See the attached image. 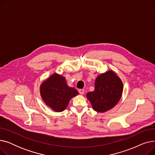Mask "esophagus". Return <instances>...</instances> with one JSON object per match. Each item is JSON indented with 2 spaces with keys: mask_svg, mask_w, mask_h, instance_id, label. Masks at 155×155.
Returning <instances> with one entry per match:
<instances>
[{
  "mask_svg": "<svg viewBox=\"0 0 155 155\" xmlns=\"http://www.w3.org/2000/svg\"><path fill=\"white\" fill-rule=\"evenodd\" d=\"M78 92H79V93L81 95H83L84 94V89H80V90H78Z\"/></svg>",
  "mask_w": 155,
  "mask_h": 155,
  "instance_id": "1",
  "label": "esophagus"
}]
</instances>
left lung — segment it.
<instances>
[{
	"label": "left lung",
	"instance_id": "obj_1",
	"mask_svg": "<svg viewBox=\"0 0 155 155\" xmlns=\"http://www.w3.org/2000/svg\"><path fill=\"white\" fill-rule=\"evenodd\" d=\"M123 85L116 73L110 70L97 77L95 89L87 93V99L94 110L104 112L114 107L119 101Z\"/></svg>",
	"mask_w": 155,
	"mask_h": 155
}]
</instances>
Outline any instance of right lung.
<instances>
[{
    "label": "right lung",
    "instance_id": "right-lung-1",
    "mask_svg": "<svg viewBox=\"0 0 155 155\" xmlns=\"http://www.w3.org/2000/svg\"><path fill=\"white\" fill-rule=\"evenodd\" d=\"M40 92L45 104L56 112L63 111L70 100L78 94L76 89L67 85L63 77L56 73L41 84Z\"/></svg>",
    "mask_w": 155,
    "mask_h": 155
}]
</instances>
